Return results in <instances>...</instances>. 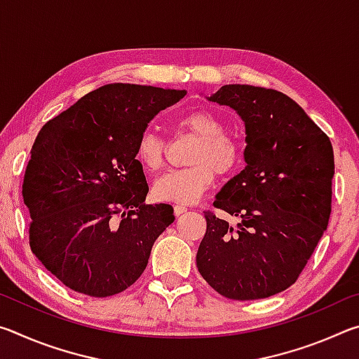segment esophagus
Returning a JSON list of instances; mask_svg holds the SVG:
<instances>
[{
  "label": "esophagus",
  "mask_w": 359,
  "mask_h": 359,
  "mask_svg": "<svg viewBox=\"0 0 359 359\" xmlns=\"http://www.w3.org/2000/svg\"><path fill=\"white\" fill-rule=\"evenodd\" d=\"M184 212H187V208H185V205H180V204L174 205V215H175V217L182 215V214H184Z\"/></svg>",
  "instance_id": "obj_1"
}]
</instances>
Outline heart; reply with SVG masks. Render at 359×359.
Returning a JSON list of instances; mask_svg holds the SVG:
<instances>
[{"label":"heart","instance_id":"b5f03b06","mask_svg":"<svg viewBox=\"0 0 359 359\" xmlns=\"http://www.w3.org/2000/svg\"><path fill=\"white\" fill-rule=\"evenodd\" d=\"M180 131L198 137L190 155V165L169 171L155 182L154 194L160 201L190 204L198 201L215 180V174L228 175L241 165V147L228 136L224 121L208 109L187 112L177 120ZM166 141L154 131L139 137L136 156L150 172L160 171L165 165Z\"/></svg>","mask_w":359,"mask_h":359}]
</instances>
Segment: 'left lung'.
Segmentation results:
<instances>
[{"mask_svg":"<svg viewBox=\"0 0 359 359\" xmlns=\"http://www.w3.org/2000/svg\"><path fill=\"white\" fill-rule=\"evenodd\" d=\"M245 125V168L217 193L214 205L236 226L204 212L199 274L236 301L263 299L291 287L326 231L334 154L330 137L290 96L231 83L205 96Z\"/></svg>","mask_w":359,"mask_h":359,"instance_id":"8db88e82","label":"left lung"}]
</instances>
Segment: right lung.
<instances>
[{
	"label": "right lung",
	"instance_id": "add662e5",
	"mask_svg": "<svg viewBox=\"0 0 359 359\" xmlns=\"http://www.w3.org/2000/svg\"><path fill=\"white\" fill-rule=\"evenodd\" d=\"M185 95L107 83L42 126L22 187L29 247L68 288L107 297L147 267L174 209L145 204L149 185L136 147L149 121Z\"/></svg>",
	"mask_w": 359,
	"mask_h": 359
}]
</instances>
